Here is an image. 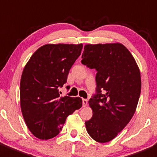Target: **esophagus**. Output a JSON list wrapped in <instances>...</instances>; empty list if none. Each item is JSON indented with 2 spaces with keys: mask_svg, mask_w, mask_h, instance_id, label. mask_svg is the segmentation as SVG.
Listing matches in <instances>:
<instances>
[{
  "mask_svg": "<svg viewBox=\"0 0 157 157\" xmlns=\"http://www.w3.org/2000/svg\"><path fill=\"white\" fill-rule=\"evenodd\" d=\"M82 101H83V107H85V106H87V100H86V99H83V100H82Z\"/></svg>",
  "mask_w": 157,
  "mask_h": 157,
  "instance_id": "34e87169",
  "label": "esophagus"
}]
</instances>
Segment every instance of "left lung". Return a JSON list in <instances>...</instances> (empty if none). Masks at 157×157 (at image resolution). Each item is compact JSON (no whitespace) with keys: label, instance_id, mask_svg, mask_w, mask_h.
Listing matches in <instances>:
<instances>
[{"label":"left lung","instance_id":"8db88e82","mask_svg":"<svg viewBox=\"0 0 157 157\" xmlns=\"http://www.w3.org/2000/svg\"><path fill=\"white\" fill-rule=\"evenodd\" d=\"M81 63L96 69V94L89 100L93 117L85 122L97 142L112 140L132 119L141 91L140 69L131 53L120 43L86 44Z\"/></svg>","mask_w":157,"mask_h":157}]
</instances>
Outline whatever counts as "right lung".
<instances>
[{
  "mask_svg": "<svg viewBox=\"0 0 157 157\" xmlns=\"http://www.w3.org/2000/svg\"><path fill=\"white\" fill-rule=\"evenodd\" d=\"M82 48V44H45L24 67L20 84L21 112L29 130L39 139L58 135L67 117L82 106L81 98L60 97L59 91Z\"/></svg>",
  "mask_w": 157,
  "mask_h": 157,
  "instance_id": "add662e5",
  "label": "right lung"
}]
</instances>
